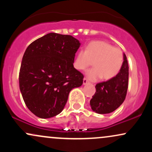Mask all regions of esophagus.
Wrapping results in <instances>:
<instances>
[{"label": "esophagus", "mask_w": 152, "mask_h": 152, "mask_svg": "<svg viewBox=\"0 0 152 152\" xmlns=\"http://www.w3.org/2000/svg\"><path fill=\"white\" fill-rule=\"evenodd\" d=\"M89 83V82H88V81L86 79V78H83V85H86V84H87V83Z\"/></svg>", "instance_id": "obj_1"}]
</instances>
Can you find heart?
<instances>
[{"instance_id": "b5f03b06", "label": "heart", "mask_w": 152, "mask_h": 152, "mask_svg": "<svg viewBox=\"0 0 152 152\" xmlns=\"http://www.w3.org/2000/svg\"><path fill=\"white\" fill-rule=\"evenodd\" d=\"M123 53L119 48L103 41H91L85 50L78 52L74 62L77 70H84L92 64L94 68L86 72L87 77L92 81L111 80L118 74L123 65Z\"/></svg>"}]
</instances>
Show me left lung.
Masks as SVG:
<instances>
[{"instance_id":"obj_1","label":"left lung","mask_w":152,"mask_h":152,"mask_svg":"<svg viewBox=\"0 0 152 152\" xmlns=\"http://www.w3.org/2000/svg\"><path fill=\"white\" fill-rule=\"evenodd\" d=\"M129 82V66L124 53L123 65L116 77L96 85V92L90 101L91 109L97 114H109L118 109L126 98Z\"/></svg>"}]
</instances>
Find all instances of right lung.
Wrapping results in <instances>:
<instances>
[{
    "label": "right lung",
    "mask_w": 152,
    "mask_h": 152,
    "mask_svg": "<svg viewBox=\"0 0 152 152\" xmlns=\"http://www.w3.org/2000/svg\"><path fill=\"white\" fill-rule=\"evenodd\" d=\"M80 45L70 35L50 33L26 48L19 86L26 106L38 117L60 114L71 91L83 83V75L73 64Z\"/></svg>",
    "instance_id": "right-lung-1"
}]
</instances>
